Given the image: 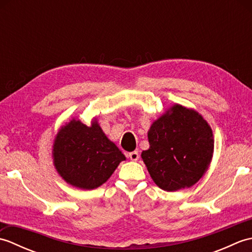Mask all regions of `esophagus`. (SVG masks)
Returning a JSON list of instances; mask_svg holds the SVG:
<instances>
[{"instance_id": "esophagus-1", "label": "esophagus", "mask_w": 252, "mask_h": 252, "mask_svg": "<svg viewBox=\"0 0 252 252\" xmlns=\"http://www.w3.org/2000/svg\"><path fill=\"white\" fill-rule=\"evenodd\" d=\"M129 158L132 161H136V160L140 158V155H138V152H132L129 154Z\"/></svg>"}]
</instances>
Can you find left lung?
Segmentation results:
<instances>
[{
	"mask_svg": "<svg viewBox=\"0 0 252 252\" xmlns=\"http://www.w3.org/2000/svg\"><path fill=\"white\" fill-rule=\"evenodd\" d=\"M149 148L142 159L160 189L175 191L196 184L213 155L210 126L194 109L173 105L148 131Z\"/></svg>",
	"mask_w": 252,
	"mask_h": 252,
	"instance_id": "left-lung-1",
	"label": "left lung"
}]
</instances>
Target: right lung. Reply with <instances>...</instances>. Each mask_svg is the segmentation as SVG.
I'll use <instances>...</instances> for the list:
<instances>
[{
    "label": "right lung",
    "mask_w": 252,
    "mask_h": 252,
    "mask_svg": "<svg viewBox=\"0 0 252 252\" xmlns=\"http://www.w3.org/2000/svg\"><path fill=\"white\" fill-rule=\"evenodd\" d=\"M53 158L62 178L82 189H94L104 184L126 160L97 121L93 120L88 126L76 119L66 123L57 133Z\"/></svg>",
    "instance_id": "1"
}]
</instances>
